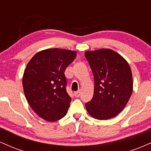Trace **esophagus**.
Returning a JSON list of instances; mask_svg holds the SVG:
<instances>
[{
  "label": "esophagus",
  "mask_w": 151,
  "mask_h": 151,
  "mask_svg": "<svg viewBox=\"0 0 151 151\" xmlns=\"http://www.w3.org/2000/svg\"><path fill=\"white\" fill-rule=\"evenodd\" d=\"M80 94H81V92H80V91H75V92L74 93V96H75V97H79V96H80Z\"/></svg>",
  "instance_id": "obj_1"
}]
</instances>
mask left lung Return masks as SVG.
Segmentation results:
<instances>
[{"label": "left lung", "instance_id": "obj_1", "mask_svg": "<svg viewBox=\"0 0 151 151\" xmlns=\"http://www.w3.org/2000/svg\"><path fill=\"white\" fill-rule=\"evenodd\" d=\"M94 77L93 96L85 104L94 119L107 120L124 110L133 91V78L127 61L116 52L100 49L85 52Z\"/></svg>", "mask_w": 151, "mask_h": 151}]
</instances>
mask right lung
Returning a JSON list of instances; mask_svg holds the SVG:
<instances>
[{
  "instance_id": "obj_1",
  "label": "right lung",
  "mask_w": 151,
  "mask_h": 151,
  "mask_svg": "<svg viewBox=\"0 0 151 151\" xmlns=\"http://www.w3.org/2000/svg\"><path fill=\"white\" fill-rule=\"evenodd\" d=\"M75 51L51 48L38 52L27 63L22 86L29 105L38 116L52 122L67 114L72 101L66 91L65 71Z\"/></svg>"
}]
</instances>
